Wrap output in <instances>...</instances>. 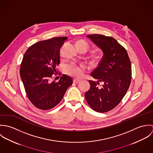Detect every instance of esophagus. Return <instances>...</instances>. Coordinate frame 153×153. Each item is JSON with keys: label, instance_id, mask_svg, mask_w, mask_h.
Instances as JSON below:
<instances>
[{"label": "esophagus", "instance_id": "1", "mask_svg": "<svg viewBox=\"0 0 153 153\" xmlns=\"http://www.w3.org/2000/svg\"><path fill=\"white\" fill-rule=\"evenodd\" d=\"M74 83H76V84H78L79 83V82H81V80H79V79H74V81H73Z\"/></svg>", "mask_w": 153, "mask_h": 153}]
</instances>
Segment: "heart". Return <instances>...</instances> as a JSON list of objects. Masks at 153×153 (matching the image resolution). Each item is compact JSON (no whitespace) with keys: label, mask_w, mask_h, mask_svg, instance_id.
<instances>
[{"label":"heart","mask_w":153,"mask_h":153,"mask_svg":"<svg viewBox=\"0 0 153 153\" xmlns=\"http://www.w3.org/2000/svg\"><path fill=\"white\" fill-rule=\"evenodd\" d=\"M77 46H82L87 51L88 48V44L85 41H79L77 42ZM86 69V66L84 65H78L75 64H70L66 67V71L68 74L74 77L79 78H81L84 73V71Z\"/></svg>","instance_id":"obj_1"}]
</instances>
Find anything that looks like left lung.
Here are the masks:
<instances>
[{"mask_svg":"<svg viewBox=\"0 0 153 153\" xmlns=\"http://www.w3.org/2000/svg\"><path fill=\"white\" fill-rule=\"evenodd\" d=\"M87 38L102 51L103 56L91 74L98 81H89L91 87L85 97L92 109L106 112L121 102L128 89L131 61L126 49L114 38L98 34L88 35Z\"/></svg>","mask_w":153,"mask_h":153,"instance_id":"8db88e82","label":"left lung"}]
</instances>
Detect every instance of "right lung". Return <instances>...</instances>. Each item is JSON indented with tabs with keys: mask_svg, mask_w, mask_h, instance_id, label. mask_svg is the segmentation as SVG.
Masks as SVG:
<instances>
[{
	"mask_svg": "<svg viewBox=\"0 0 153 153\" xmlns=\"http://www.w3.org/2000/svg\"><path fill=\"white\" fill-rule=\"evenodd\" d=\"M66 39L67 37H56L39 41L24 54L21 78L28 99L39 109L48 110L57 105L73 83L72 78L65 74L58 82L51 81L60 64V48Z\"/></svg>",
	"mask_w": 153,
	"mask_h": 153,
	"instance_id": "obj_1",
	"label": "right lung"
}]
</instances>
